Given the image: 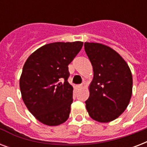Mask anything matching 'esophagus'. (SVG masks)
Instances as JSON below:
<instances>
[{
  "instance_id": "obj_1",
  "label": "esophagus",
  "mask_w": 147,
  "mask_h": 147,
  "mask_svg": "<svg viewBox=\"0 0 147 147\" xmlns=\"http://www.w3.org/2000/svg\"><path fill=\"white\" fill-rule=\"evenodd\" d=\"M76 87H77V88H78V89H80V88H82L83 85H78L77 86H76Z\"/></svg>"
}]
</instances>
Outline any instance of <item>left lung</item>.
<instances>
[{
    "label": "left lung",
    "instance_id": "obj_1",
    "mask_svg": "<svg viewBox=\"0 0 147 147\" xmlns=\"http://www.w3.org/2000/svg\"><path fill=\"white\" fill-rule=\"evenodd\" d=\"M84 46L94 71L86 109L93 120L108 123L123 114L130 103L132 73L125 60L111 47L88 42Z\"/></svg>",
    "mask_w": 147,
    "mask_h": 147
}]
</instances>
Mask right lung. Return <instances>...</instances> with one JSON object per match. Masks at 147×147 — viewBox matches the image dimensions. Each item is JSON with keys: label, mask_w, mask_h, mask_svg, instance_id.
Wrapping results in <instances>:
<instances>
[{"label": "right lung", "mask_w": 147, "mask_h": 147, "mask_svg": "<svg viewBox=\"0 0 147 147\" xmlns=\"http://www.w3.org/2000/svg\"><path fill=\"white\" fill-rule=\"evenodd\" d=\"M83 42H56L33 52L24 63L20 78L22 99L36 119L47 126L68 120L73 87L68 82L69 65Z\"/></svg>", "instance_id": "1"}]
</instances>
